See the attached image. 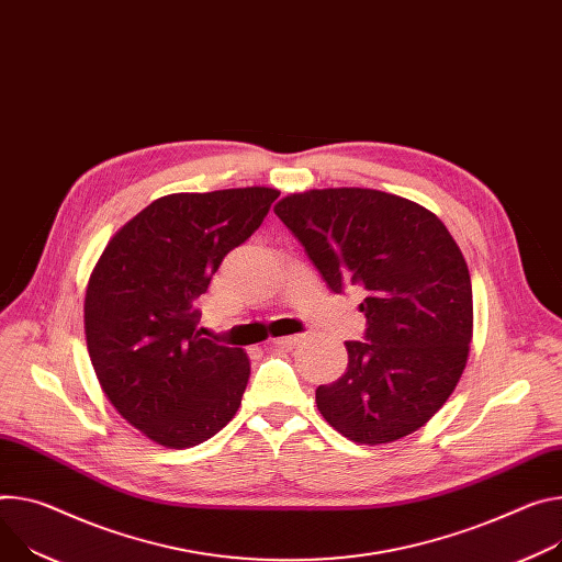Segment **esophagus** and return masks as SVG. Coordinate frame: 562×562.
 Listing matches in <instances>:
<instances>
[{
  "instance_id": "obj_1",
  "label": "esophagus",
  "mask_w": 562,
  "mask_h": 562,
  "mask_svg": "<svg viewBox=\"0 0 562 562\" xmlns=\"http://www.w3.org/2000/svg\"><path fill=\"white\" fill-rule=\"evenodd\" d=\"M297 340H300V336H282V338H273L271 345L278 347V349H289V347H293Z\"/></svg>"
}]
</instances>
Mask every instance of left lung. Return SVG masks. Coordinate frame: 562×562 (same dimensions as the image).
Segmentation results:
<instances>
[{
  "label": "left lung",
  "instance_id": "obj_1",
  "mask_svg": "<svg viewBox=\"0 0 562 562\" xmlns=\"http://www.w3.org/2000/svg\"><path fill=\"white\" fill-rule=\"evenodd\" d=\"M334 293L366 289V340L345 374L316 390L321 415L356 443L419 430L469 361L473 289L462 250L419 203L370 188L284 196L273 209Z\"/></svg>",
  "mask_w": 562,
  "mask_h": 562
}]
</instances>
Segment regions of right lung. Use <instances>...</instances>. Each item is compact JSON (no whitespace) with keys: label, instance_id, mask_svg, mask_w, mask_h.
Segmentation results:
<instances>
[{"label":"right lung","instance_id":"obj_1","mask_svg":"<svg viewBox=\"0 0 562 562\" xmlns=\"http://www.w3.org/2000/svg\"><path fill=\"white\" fill-rule=\"evenodd\" d=\"M278 196L258 186L168 194L100 255L85 293L89 359L121 417L151 441L190 448L235 417L248 356L203 338L196 304Z\"/></svg>","mask_w":562,"mask_h":562}]
</instances>
